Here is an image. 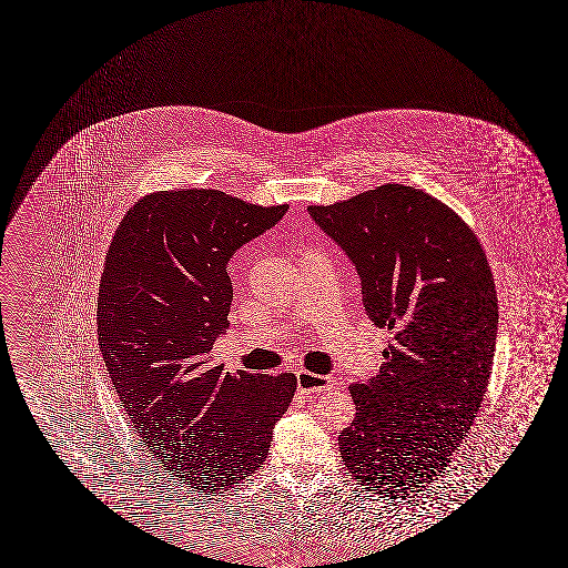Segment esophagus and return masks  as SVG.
<instances>
[{
	"instance_id": "esophagus-1",
	"label": "esophagus",
	"mask_w": 568,
	"mask_h": 568,
	"mask_svg": "<svg viewBox=\"0 0 568 568\" xmlns=\"http://www.w3.org/2000/svg\"><path fill=\"white\" fill-rule=\"evenodd\" d=\"M332 386V379L325 375L297 372V392H302V394H318V392L329 390Z\"/></svg>"
}]
</instances>
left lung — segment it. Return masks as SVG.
I'll list each match as a JSON object with an SVG mask.
<instances>
[{"instance_id": "obj_1", "label": "left lung", "mask_w": 568, "mask_h": 568, "mask_svg": "<svg viewBox=\"0 0 568 568\" xmlns=\"http://www.w3.org/2000/svg\"><path fill=\"white\" fill-rule=\"evenodd\" d=\"M308 214L353 262L365 313L394 332L379 373L351 388L339 455L363 487L407 497L447 468L487 392L499 323L487 255L459 215L413 186Z\"/></svg>"}]
</instances>
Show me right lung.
<instances>
[{
    "instance_id": "1",
    "label": "right lung",
    "mask_w": 568,
    "mask_h": 568,
    "mask_svg": "<svg viewBox=\"0 0 568 568\" xmlns=\"http://www.w3.org/2000/svg\"><path fill=\"white\" fill-rule=\"evenodd\" d=\"M287 210L163 191L125 214L106 254L97 314L106 372L142 443L199 493L262 468L294 398L292 373L233 375L210 356L231 325V257Z\"/></svg>"
}]
</instances>
